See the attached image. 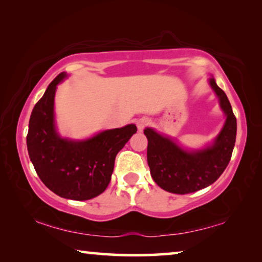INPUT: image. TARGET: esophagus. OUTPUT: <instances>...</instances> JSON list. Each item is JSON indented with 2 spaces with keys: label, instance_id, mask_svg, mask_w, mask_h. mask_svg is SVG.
Instances as JSON below:
<instances>
[{
  "label": "esophagus",
  "instance_id": "34e87169",
  "mask_svg": "<svg viewBox=\"0 0 262 262\" xmlns=\"http://www.w3.org/2000/svg\"><path fill=\"white\" fill-rule=\"evenodd\" d=\"M149 125V120L147 118H141L140 120H137L136 122V126H137V129H139L140 132H142L144 129L145 127H147Z\"/></svg>",
  "mask_w": 262,
  "mask_h": 262
}]
</instances>
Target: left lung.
<instances>
[{
    "label": "left lung",
    "mask_w": 262,
    "mask_h": 262,
    "mask_svg": "<svg viewBox=\"0 0 262 262\" xmlns=\"http://www.w3.org/2000/svg\"><path fill=\"white\" fill-rule=\"evenodd\" d=\"M209 84L227 115L224 127L210 147L189 152L151 128L144 129L148 139L150 174L155 183L166 192L188 194L208 187L220 178L231 159L237 134L236 117L227 95L212 77Z\"/></svg>",
    "instance_id": "left-lung-1"
}]
</instances>
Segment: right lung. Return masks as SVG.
<instances>
[{
	"instance_id": "right-lung-1",
	"label": "right lung",
	"mask_w": 262,
	"mask_h": 262,
	"mask_svg": "<svg viewBox=\"0 0 262 262\" xmlns=\"http://www.w3.org/2000/svg\"><path fill=\"white\" fill-rule=\"evenodd\" d=\"M66 76V73L57 75L34 105L26 144L34 170L47 188L64 199L90 200L108 186L117 154L137 128L127 125L84 141L62 139L55 129L54 96Z\"/></svg>"
}]
</instances>
